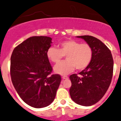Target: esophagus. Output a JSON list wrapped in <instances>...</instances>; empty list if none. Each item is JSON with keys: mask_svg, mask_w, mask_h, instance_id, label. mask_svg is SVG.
<instances>
[{"mask_svg": "<svg viewBox=\"0 0 121 121\" xmlns=\"http://www.w3.org/2000/svg\"><path fill=\"white\" fill-rule=\"evenodd\" d=\"M68 78H68L67 76H62V79H68Z\"/></svg>", "mask_w": 121, "mask_h": 121, "instance_id": "34e87169", "label": "esophagus"}]
</instances>
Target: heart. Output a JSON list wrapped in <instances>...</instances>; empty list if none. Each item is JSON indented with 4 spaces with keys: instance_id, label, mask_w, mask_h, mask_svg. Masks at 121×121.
<instances>
[{
    "instance_id": "heart-1",
    "label": "heart",
    "mask_w": 121,
    "mask_h": 121,
    "mask_svg": "<svg viewBox=\"0 0 121 121\" xmlns=\"http://www.w3.org/2000/svg\"><path fill=\"white\" fill-rule=\"evenodd\" d=\"M59 48L51 47L48 49L47 55L48 59L55 63H59L65 55L66 60L55 65L53 70L57 74L66 75L76 69L83 70L89 65L93 58V49L87 43H81L73 39L62 42Z\"/></svg>"
}]
</instances>
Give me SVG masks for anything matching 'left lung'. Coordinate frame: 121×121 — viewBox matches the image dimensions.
I'll return each mask as SVG.
<instances>
[{
  "label": "left lung",
  "mask_w": 121,
  "mask_h": 121,
  "mask_svg": "<svg viewBox=\"0 0 121 121\" xmlns=\"http://www.w3.org/2000/svg\"><path fill=\"white\" fill-rule=\"evenodd\" d=\"M84 39L93 49V58L89 65L69 78L72 86L71 98L76 104L91 106L99 101L107 92L111 82L114 61L110 50L99 39L90 35L77 36Z\"/></svg>",
  "instance_id": "left-lung-1"
}]
</instances>
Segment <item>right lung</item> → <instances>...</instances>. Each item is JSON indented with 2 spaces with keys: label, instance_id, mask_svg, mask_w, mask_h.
I'll use <instances>...</instances> for the list:
<instances>
[{
  "label": "right lung",
  "instance_id": "obj_1",
  "mask_svg": "<svg viewBox=\"0 0 121 121\" xmlns=\"http://www.w3.org/2000/svg\"><path fill=\"white\" fill-rule=\"evenodd\" d=\"M52 38L46 36L30 37L16 47L10 59V75L16 91L30 106H48L55 98L60 85L59 74H52L47 55Z\"/></svg>",
  "mask_w": 121,
  "mask_h": 121
}]
</instances>
